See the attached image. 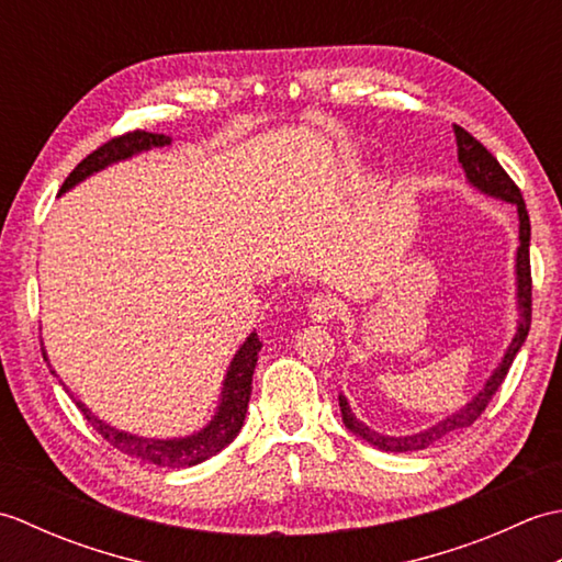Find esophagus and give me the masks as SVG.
Returning a JSON list of instances; mask_svg holds the SVG:
<instances>
[{
    "mask_svg": "<svg viewBox=\"0 0 562 562\" xmlns=\"http://www.w3.org/2000/svg\"><path fill=\"white\" fill-rule=\"evenodd\" d=\"M340 314V302L338 296L333 294H316L308 302V316H312L316 324H328Z\"/></svg>",
    "mask_w": 562,
    "mask_h": 562,
    "instance_id": "34e87169",
    "label": "esophagus"
}]
</instances>
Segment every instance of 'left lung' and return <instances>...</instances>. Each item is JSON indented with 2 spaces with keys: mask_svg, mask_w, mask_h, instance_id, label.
Returning <instances> with one entry per match:
<instances>
[{
  "mask_svg": "<svg viewBox=\"0 0 562 562\" xmlns=\"http://www.w3.org/2000/svg\"><path fill=\"white\" fill-rule=\"evenodd\" d=\"M453 135H457V154H459V164L465 173V181H469L471 188L479 190V193L509 202V205L517 207V217H519V246H517V258H515V300H517V326H515V336H512V342L507 345V350L503 355V360L497 362L493 369V374L485 379L483 389L475 393V396L461 405L457 413H451L447 417H441L435 425H429L420 432H411V435H384L376 432V429L362 423L350 408L348 398L338 396L340 403V415L345 427L350 429L355 437L364 439L367 445H372L381 451H391V453H403V451H420L432 447L435 441L441 437H447L457 429L471 427L475 420H479L481 413L485 411V405L491 403L495 396V391L503 386V381L509 372L512 362H515L517 352L521 350L524 340L529 336L531 328V266H529V241H531V224H529V214L527 205H524L519 188L512 183V178L505 173L503 166L497 164V159L487 151L479 139L471 137L463 127L453 125Z\"/></svg>",
  "mask_w": 562,
  "mask_h": 562,
  "instance_id": "obj_1",
  "label": "left lung"
}]
</instances>
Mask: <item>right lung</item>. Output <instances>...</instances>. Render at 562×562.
Masks as SVG:
<instances>
[{"label": "right lung", "instance_id": "obj_1", "mask_svg": "<svg viewBox=\"0 0 562 562\" xmlns=\"http://www.w3.org/2000/svg\"><path fill=\"white\" fill-rule=\"evenodd\" d=\"M169 145H171V137L142 133V130L105 142L103 147L89 154V157L67 176V181L63 183V188H59V195L67 193V190H71L75 186H79L81 181H87V178H91L93 173L109 169V166H113L117 161H127V159L137 157V154H142V151L169 147ZM260 348H262V342L258 340L256 333H250L241 348H238L236 355L232 357L229 367H226L214 415L210 417L207 425H202L198 429V432H190L186 437H164L161 439V437H142V435L125 432V429H117L105 420H101L99 415H93L87 403H81L71 396L63 381H59V384L65 386V391L69 393L71 401L77 403V408L83 413V417H87V420L93 425V429H97V432L115 449H121L123 453H127V457H133L142 463L161 465V469H188V465L202 463L210 457H214V453H220L226 445H232L238 432H241ZM43 360L47 362V367H50L45 348H43ZM50 372L55 374L53 367H50Z\"/></svg>", "mask_w": 562, "mask_h": 562}]
</instances>
